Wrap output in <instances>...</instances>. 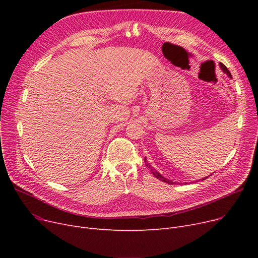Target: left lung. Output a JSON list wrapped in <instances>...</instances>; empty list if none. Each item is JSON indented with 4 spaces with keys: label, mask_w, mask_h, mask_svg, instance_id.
Returning a JSON list of instances; mask_svg holds the SVG:
<instances>
[{
    "label": "left lung",
    "mask_w": 258,
    "mask_h": 258,
    "mask_svg": "<svg viewBox=\"0 0 258 258\" xmlns=\"http://www.w3.org/2000/svg\"><path fill=\"white\" fill-rule=\"evenodd\" d=\"M220 67H221V69H222V70H223V71H224V72H225V73H226V74H227V75H228L230 78L232 77V76H231V73L229 72V70L227 69V67H226L225 64H223L222 62H220ZM144 162H145V165H146L148 168L151 169L152 173L155 175V177H156L157 179H159V180H161V181H163V182H166V183H168V184H174V182H172V181H170V180H167L166 178H164L163 175H162L161 173H159V172H158L156 169H154V168H153V167L150 165V163H147L146 158H144ZM206 178H208V177H206ZM206 178H203V179H202V181H203V180H205Z\"/></svg>",
    "instance_id": "1"
}]
</instances>
